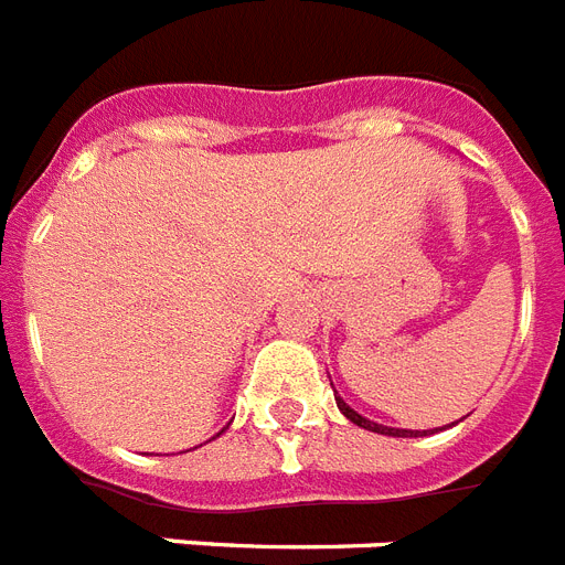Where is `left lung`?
<instances>
[{
	"label": "left lung",
	"instance_id": "8db88e82",
	"mask_svg": "<svg viewBox=\"0 0 565 565\" xmlns=\"http://www.w3.org/2000/svg\"><path fill=\"white\" fill-rule=\"evenodd\" d=\"M334 401H338V409H340V413H343V416L349 418V422L358 424V427H363V430L381 433V436H398V439H416V436H430V433L439 430V427H436V430H401V427H386V424L370 422V418H366V416H361V413H358V409L349 407L347 401L340 398L338 393H334ZM454 424H456V422H454ZM454 424H450V427H454ZM441 430H445V427H441Z\"/></svg>",
	"mask_w": 565,
	"mask_h": 565
}]
</instances>
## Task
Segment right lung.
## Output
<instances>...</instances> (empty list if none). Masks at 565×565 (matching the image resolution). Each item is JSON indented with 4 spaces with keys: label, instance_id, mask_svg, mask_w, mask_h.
Returning a JSON list of instances; mask_svg holds the SVG:
<instances>
[{
    "label": "right lung",
    "instance_id": "1",
    "mask_svg": "<svg viewBox=\"0 0 565 565\" xmlns=\"http://www.w3.org/2000/svg\"><path fill=\"white\" fill-rule=\"evenodd\" d=\"M222 433H225V427H222V430H218V433H216V436H222ZM216 436H213V439H216ZM213 439H210V441H213Z\"/></svg>",
    "mask_w": 565,
    "mask_h": 565
}]
</instances>
